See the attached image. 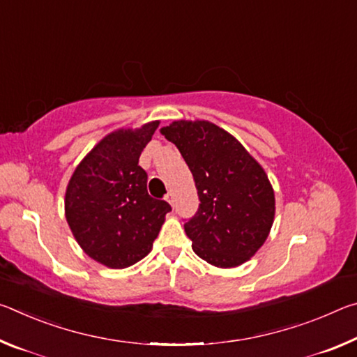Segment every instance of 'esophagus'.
<instances>
[{"label": "esophagus", "instance_id": "1", "mask_svg": "<svg viewBox=\"0 0 357 357\" xmlns=\"http://www.w3.org/2000/svg\"><path fill=\"white\" fill-rule=\"evenodd\" d=\"M165 200L172 204V206H174V193L173 192H168Z\"/></svg>", "mask_w": 357, "mask_h": 357}]
</instances>
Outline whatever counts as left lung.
Wrapping results in <instances>:
<instances>
[{"mask_svg": "<svg viewBox=\"0 0 357 357\" xmlns=\"http://www.w3.org/2000/svg\"><path fill=\"white\" fill-rule=\"evenodd\" d=\"M160 132L195 181L200 204L184 223L193 252L217 268L243 264L263 245L274 220V190L261 165L208 121H174Z\"/></svg>", "mask_w": 357, "mask_h": 357, "instance_id": "obj_1", "label": "left lung"}]
</instances>
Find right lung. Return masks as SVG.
Returning <instances> with one entry per match:
<instances>
[{
	"label": "right lung",
	"instance_id": "1",
	"mask_svg": "<svg viewBox=\"0 0 357 357\" xmlns=\"http://www.w3.org/2000/svg\"><path fill=\"white\" fill-rule=\"evenodd\" d=\"M159 121L107 135L75 168L66 190V219L96 261L123 269L151 252L172 206L148 193L138 165Z\"/></svg>",
	"mask_w": 357,
	"mask_h": 357
}]
</instances>
